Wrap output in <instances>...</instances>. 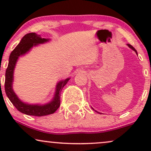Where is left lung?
<instances>
[{
    "label": "left lung",
    "instance_id": "obj_1",
    "mask_svg": "<svg viewBox=\"0 0 151 151\" xmlns=\"http://www.w3.org/2000/svg\"><path fill=\"white\" fill-rule=\"evenodd\" d=\"M127 45H128V47H129V48H131V50H133V51H134L135 52H136V53L137 54V55H138V53H137V51H136V49H135V48L133 47V46H131V45H129V44H127ZM91 108H92V107H91ZM92 109H93V110H94V109H93V108H92ZM94 111H95V110H94ZM96 111V112H97V113H99V114H101V113H100V112H98V111Z\"/></svg>",
    "mask_w": 151,
    "mask_h": 151
}]
</instances>
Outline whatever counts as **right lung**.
<instances>
[{
    "label": "right lung",
    "mask_w": 151,
    "mask_h": 151,
    "mask_svg": "<svg viewBox=\"0 0 151 151\" xmlns=\"http://www.w3.org/2000/svg\"><path fill=\"white\" fill-rule=\"evenodd\" d=\"M51 40L50 38H42L40 35L35 32H30L25 35L20 41L16 47L12 51L9 57L8 65L6 71V79H5V91L6 93L19 111L29 116H43L54 114L60 105V92L62 88L66 85L70 78L59 81L56 84L55 91L52 99L47 103L41 104H29L22 101L13 90V84L14 81V70L17 62L20 57L24 56L30 51L34 47L45 44Z\"/></svg>",
    "instance_id": "add662e5"
}]
</instances>
